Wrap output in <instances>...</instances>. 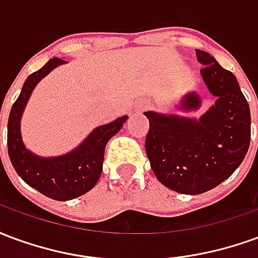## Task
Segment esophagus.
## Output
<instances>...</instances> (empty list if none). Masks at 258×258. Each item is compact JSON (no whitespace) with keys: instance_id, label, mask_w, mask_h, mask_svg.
<instances>
[{"instance_id":"obj_1","label":"esophagus","mask_w":258,"mask_h":258,"mask_svg":"<svg viewBox=\"0 0 258 258\" xmlns=\"http://www.w3.org/2000/svg\"><path fill=\"white\" fill-rule=\"evenodd\" d=\"M146 107H149V103H142L138 106V110H145Z\"/></svg>"}]
</instances>
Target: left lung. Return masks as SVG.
I'll return each instance as SVG.
<instances>
[{"label":"left lung","instance_id":"1","mask_svg":"<svg viewBox=\"0 0 258 258\" xmlns=\"http://www.w3.org/2000/svg\"><path fill=\"white\" fill-rule=\"evenodd\" d=\"M202 77L216 105L200 120L146 112L149 131L145 149L157 179L170 189L203 194L231 177L243 162L250 145V107L238 80L210 53L196 49ZM199 106L189 94L184 109Z\"/></svg>","mask_w":258,"mask_h":258}]
</instances>
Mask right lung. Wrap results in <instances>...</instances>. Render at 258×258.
Instances as JSON below:
<instances>
[{"mask_svg":"<svg viewBox=\"0 0 258 258\" xmlns=\"http://www.w3.org/2000/svg\"><path fill=\"white\" fill-rule=\"evenodd\" d=\"M62 63L66 60L49 59L40 70L27 77L8 118V155L16 173L40 194L60 202L79 198L95 186L102 173L107 141L117 134L127 120V116H123L98 127L76 151L64 156L44 159L27 151L20 138V116L37 83Z\"/></svg>","mask_w":258,"mask_h":258,"instance_id":"1","label":"right lung"}]
</instances>
